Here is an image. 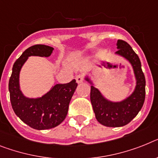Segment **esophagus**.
Here are the masks:
<instances>
[{"label":"esophagus","mask_w":158,"mask_h":158,"mask_svg":"<svg viewBox=\"0 0 158 158\" xmlns=\"http://www.w3.org/2000/svg\"><path fill=\"white\" fill-rule=\"evenodd\" d=\"M75 79H76L77 83H81L83 82V76L82 75H78L75 77Z\"/></svg>","instance_id":"1"}]
</instances>
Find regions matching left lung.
Instances as JSON below:
<instances>
[{"label": "left lung", "mask_w": 158, "mask_h": 158, "mask_svg": "<svg viewBox=\"0 0 158 158\" xmlns=\"http://www.w3.org/2000/svg\"><path fill=\"white\" fill-rule=\"evenodd\" d=\"M116 46L118 50L116 54L125 58L132 64L136 85L132 95L121 102L109 101L95 86H91L90 98L95 118L107 127H121L128 124L140 112L145 98V78L138 55L125 41L118 40ZM86 80L91 83L88 78Z\"/></svg>", "instance_id": "obj_1"}]
</instances>
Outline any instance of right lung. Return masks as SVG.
<instances>
[{
    "label": "right lung",
    "mask_w": 158,
    "mask_h": 158,
    "mask_svg": "<svg viewBox=\"0 0 158 158\" xmlns=\"http://www.w3.org/2000/svg\"><path fill=\"white\" fill-rule=\"evenodd\" d=\"M53 50V47L46 45H34L26 49L14 63L9 81L10 102L14 112L25 124L38 130L54 128L64 120L78 85L73 79L68 83L54 85L40 98L30 99L24 96L19 87V74L23 64L28 57H49Z\"/></svg>",
    "instance_id": "add662e5"
}]
</instances>
